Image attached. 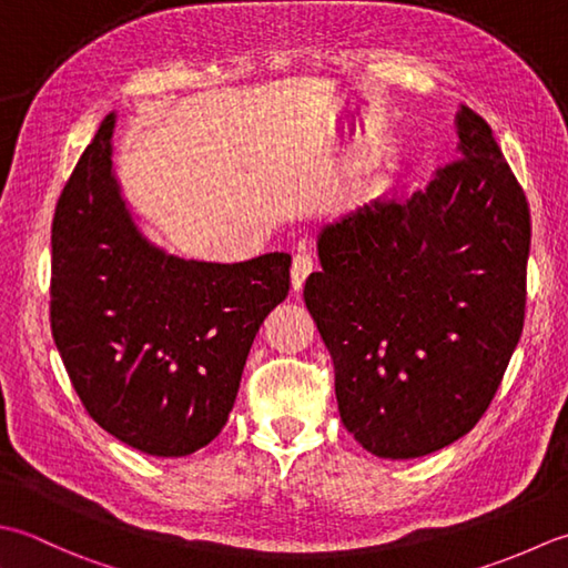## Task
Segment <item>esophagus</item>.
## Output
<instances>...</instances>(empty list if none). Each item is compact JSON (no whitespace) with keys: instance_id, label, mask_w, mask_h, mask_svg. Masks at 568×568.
I'll return each instance as SVG.
<instances>
[{"instance_id":"34e87169","label":"esophagus","mask_w":568,"mask_h":568,"mask_svg":"<svg viewBox=\"0 0 568 568\" xmlns=\"http://www.w3.org/2000/svg\"><path fill=\"white\" fill-rule=\"evenodd\" d=\"M314 257H311V254H306V252H298L296 257H294V262H292V286H294V292H301V288H304V282L308 280V274L314 272Z\"/></svg>"}]
</instances>
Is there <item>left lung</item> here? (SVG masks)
<instances>
[{
    "mask_svg": "<svg viewBox=\"0 0 568 568\" xmlns=\"http://www.w3.org/2000/svg\"><path fill=\"white\" fill-rule=\"evenodd\" d=\"M458 161L409 199L323 225L304 301L333 357L343 426L419 458L490 407L525 323L529 207L490 126L460 105Z\"/></svg>",
    "mask_w": 568,
    "mask_h": 568,
    "instance_id": "left-lung-1",
    "label": "left lung"
}]
</instances>
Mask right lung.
<instances>
[{
  "label": "right lung",
  "instance_id": "1",
  "mask_svg": "<svg viewBox=\"0 0 568 568\" xmlns=\"http://www.w3.org/2000/svg\"><path fill=\"white\" fill-rule=\"evenodd\" d=\"M114 124L110 112L55 205L53 341L102 429L149 456H189L225 426L292 254L223 264L156 245L114 171Z\"/></svg>",
  "mask_w": 568,
  "mask_h": 568
}]
</instances>
